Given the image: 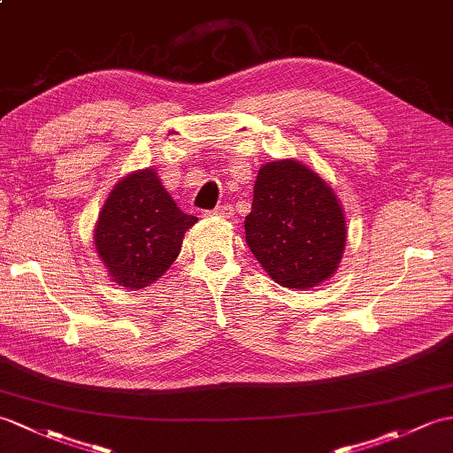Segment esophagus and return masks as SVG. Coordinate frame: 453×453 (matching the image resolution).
I'll return each mask as SVG.
<instances>
[{"instance_id":"34e87169","label":"esophagus","mask_w":453,"mask_h":453,"mask_svg":"<svg viewBox=\"0 0 453 453\" xmlns=\"http://www.w3.org/2000/svg\"><path fill=\"white\" fill-rule=\"evenodd\" d=\"M208 216H219V218H231L234 216V208L227 206V204H222V206H216L214 210H210V212H206Z\"/></svg>"}]
</instances>
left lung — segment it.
Instances as JSON below:
<instances>
[{
  "label": "left lung",
  "mask_w": 453,
  "mask_h": 453,
  "mask_svg": "<svg viewBox=\"0 0 453 453\" xmlns=\"http://www.w3.org/2000/svg\"><path fill=\"white\" fill-rule=\"evenodd\" d=\"M347 224L334 188L297 160L258 170L245 239L276 283L311 289L328 280L343 255Z\"/></svg>",
  "instance_id": "obj_1"
}]
</instances>
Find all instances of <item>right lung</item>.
<instances>
[{"label": "right lung", "mask_w": 453, "mask_h": 453, "mask_svg": "<svg viewBox=\"0 0 453 453\" xmlns=\"http://www.w3.org/2000/svg\"><path fill=\"white\" fill-rule=\"evenodd\" d=\"M196 219L179 210L157 173L146 167L115 183L100 210L94 243L111 280L136 291L173 265Z\"/></svg>", "instance_id": "add662e5"}]
</instances>
